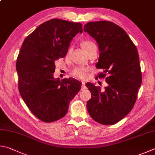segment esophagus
<instances>
[{"label":"esophagus","instance_id":"obj_1","mask_svg":"<svg viewBox=\"0 0 155 155\" xmlns=\"http://www.w3.org/2000/svg\"><path fill=\"white\" fill-rule=\"evenodd\" d=\"M86 88V84L84 82H82V89Z\"/></svg>","mask_w":155,"mask_h":155}]
</instances>
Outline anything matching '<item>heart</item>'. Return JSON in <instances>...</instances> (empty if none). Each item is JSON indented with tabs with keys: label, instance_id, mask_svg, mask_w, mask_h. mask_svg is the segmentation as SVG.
<instances>
[{
	"label": "heart",
	"instance_id": "obj_1",
	"mask_svg": "<svg viewBox=\"0 0 155 155\" xmlns=\"http://www.w3.org/2000/svg\"><path fill=\"white\" fill-rule=\"evenodd\" d=\"M81 45H82V48L85 50V51L87 54L93 48H97L96 45L90 40L82 41L81 42ZM70 51H71V48L68 49L67 52L69 53ZM88 71H89V69L87 67H75L74 69H73L71 71L70 73L71 75L73 76V77L79 78V79H81V80H84L88 77Z\"/></svg>",
	"mask_w": 155,
	"mask_h": 155
}]
</instances>
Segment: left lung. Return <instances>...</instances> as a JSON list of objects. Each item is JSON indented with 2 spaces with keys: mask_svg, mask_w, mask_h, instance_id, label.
I'll list each match as a JSON object with an SVG mask.
<instances>
[{
  "mask_svg": "<svg viewBox=\"0 0 155 155\" xmlns=\"http://www.w3.org/2000/svg\"><path fill=\"white\" fill-rule=\"evenodd\" d=\"M84 30L99 45L100 54L96 67L104 72L97 78H105L108 84L103 90L93 84H86L91 93L86 107L94 121L112 125L131 112L137 100L142 81L139 54L124 30L112 21H90Z\"/></svg>",
  "mask_w": 155,
  "mask_h": 155,
  "instance_id": "1",
  "label": "left lung"
}]
</instances>
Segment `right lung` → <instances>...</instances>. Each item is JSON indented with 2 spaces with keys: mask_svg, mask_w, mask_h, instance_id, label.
Wrapping results in <instances>:
<instances>
[{
  "mask_svg": "<svg viewBox=\"0 0 155 155\" xmlns=\"http://www.w3.org/2000/svg\"><path fill=\"white\" fill-rule=\"evenodd\" d=\"M82 33V24L51 19L27 36L16 62L19 92L33 115L51 123L66 115L82 83L74 78L54 79L56 60L66 56L71 41Z\"/></svg>",
  "mask_w": 155,
  "mask_h": 155,
  "instance_id": "obj_1",
  "label": "right lung"
}]
</instances>
